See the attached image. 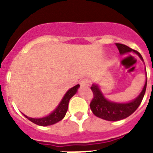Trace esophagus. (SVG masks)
<instances>
[{"mask_svg":"<svg viewBox=\"0 0 153 153\" xmlns=\"http://www.w3.org/2000/svg\"><path fill=\"white\" fill-rule=\"evenodd\" d=\"M91 84V81L88 79H83L80 82V85L82 86H89Z\"/></svg>","mask_w":153,"mask_h":153,"instance_id":"obj_1","label":"esophagus"}]
</instances>
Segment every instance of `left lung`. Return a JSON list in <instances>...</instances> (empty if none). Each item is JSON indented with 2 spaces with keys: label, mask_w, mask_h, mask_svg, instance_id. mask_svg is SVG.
I'll list each match as a JSON object with an SVG mask.
<instances>
[{
  "label": "left lung",
  "mask_w": 153,
  "mask_h": 153,
  "mask_svg": "<svg viewBox=\"0 0 153 153\" xmlns=\"http://www.w3.org/2000/svg\"><path fill=\"white\" fill-rule=\"evenodd\" d=\"M116 46L117 47L121 55L133 51L137 55H138L140 59L144 61L140 53L135 50H133L125 44H116ZM146 86H147V80L145 82L142 91L135 99H133L129 102H126V103H119V102H111L106 99L103 95V94L102 93L98 85L93 84L91 87V91L94 94V98L90 104L91 110L96 117L106 120V121H117L126 118L128 116H130L131 114H133L136 111V109H137L138 106L140 105L145 94Z\"/></svg>",
  "instance_id": "left-lung-1"
}]
</instances>
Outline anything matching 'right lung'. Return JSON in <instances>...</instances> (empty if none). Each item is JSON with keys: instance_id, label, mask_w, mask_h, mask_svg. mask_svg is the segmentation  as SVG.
I'll use <instances>...</instances> for the list:
<instances>
[{"instance_id": "1", "label": "right lung", "mask_w": 153, "mask_h": 153, "mask_svg": "<svg viewBox=\"0 0 153 153\" xmlns=\"http://www.w3.org/2000/svg\"><path fill=\"white\" fill-rule=\"evenodd\" d=\"M79 86H80L78 84L76 86H73L72 88L68 90L67 91V93L65 94V95L63 96V98L61 100L59 105L55 108V110L51 114H50L48 116L41 117V118H32V117L26 116L25 114H24V116L32 122L40 126H51V125L57 123L65 117V115L67 114V109H68V104H69L70 99L77 93Z\"/></svg>"}]
</instances>
